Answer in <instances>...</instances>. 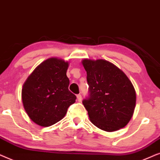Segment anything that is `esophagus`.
Instances as JSON below:
<instances>
[{
  "label": "esophagus",
  "mask_w": 160,
  "mask_h": 160,
  "mask_svg": "<svg viewBox=\"0 0 160 160\" xmlns=\"http://www.w3.org/2000/svg\"><path fill=\"white\" fill-rule=\"evenodd\" d=\"M77 98H78V102H81L82 101V96H81V94H78V95H77Z\"/></svg>",
  "instance_id": "1"
}]
</instances>
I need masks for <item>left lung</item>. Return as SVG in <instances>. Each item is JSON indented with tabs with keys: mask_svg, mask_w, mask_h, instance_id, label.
Listing matches in <instances>:
<instances>
[{
	"mask_svg": "<svg viewBox=\"0 0 160 160\" xmlns=\"http://www.w3.org/2000/svg\"><path fill=\"white\" fill-rule=\"evenodd\" d=\"M88 95L82 100L89 118L98 128L113 132L123 128L135 108V88L126 74L107 61L85 59Z\"/></svg>",
	"mask_w": 160,
	"mask_h": 160,
	"instance_id": "8db88e82",
	"label": "left lung"
}]
</instances>
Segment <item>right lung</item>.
I'll return each instance as SVG.
<instances>
[{
  "label": "right lung",
  "mask_w": 160,
  "mask_h": 160,
  "mask_svg": "<svg viewBox=\"0 0 160 160\" xmlns=\"http://www.w3.org/2000/svg\"><path fill=\"white\" fill-rule=\"evenodd\" d=\"M67 62L55 58L42 63L23 85L22 99L30 118L42 127L61 120L76 96L69 90Z\"/></svg>",
  "instance_id": "1"
}]
</instances>
